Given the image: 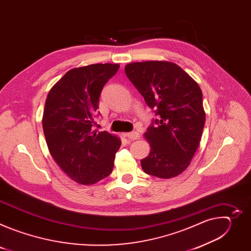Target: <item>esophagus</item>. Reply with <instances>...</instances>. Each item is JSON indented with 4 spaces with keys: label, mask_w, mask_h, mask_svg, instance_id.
Listing matches in <instances>:
<instances>
[{
    "label": "esophagus",
    "mask_w": 251,
    "mask_h": 251,
    "mask_svg": "<svg viewBox=\"0 0 251 251\" xmlns=\"http://www.w3.org/2000/svg\"><path fill=\"white\" fill-rule=\"evenodd\" d=\"M127 138H129L130 140H137L139 138V133L137 131H133V132H129L125 134Z\"/></svg>",
    "instance_id": "1"
}]
</instances>
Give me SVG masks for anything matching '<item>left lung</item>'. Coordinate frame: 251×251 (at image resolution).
Here are the masks:
<instances>
[{
  "label": "left lung",
  "mask_w": 251,
  "mask_h": 251,
  "mask_svg": "<svg viewBox=\"0 0 251 251\" xmlns=\"http://www.w3.org/2000/svg\"><path fill=\"white\" fill-rule=\"evenodd\" d=\"M127 77L158 119L144 134L151 151L141 160L146 174L170 178L190 165L205 122L199 84L177 64L149 60L125 66Z\"/></svg>",
  "instance_id": "left-lung-1"
}]
</instances>
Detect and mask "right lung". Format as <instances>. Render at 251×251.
Listing matches in <instances>:
<instances>
[{"mask_svg":"<svg viewBox=\"0 0 251 251\" xmlns=\"http://www.w3.org/2000/svg\"><path fill=\"white\" fill-rule=\"evenodd\" d=\"M119 64L96 63L70 69L50 90L43 128L50 153L75 182L92 185L109 176L121 146L116 135L93 130L103 86Z\"/></svg>","mask_w":251,"mask_h":251,"instance_id":"obj_1","label":"right lung"}]
</instances>
